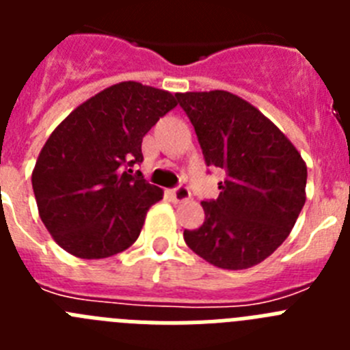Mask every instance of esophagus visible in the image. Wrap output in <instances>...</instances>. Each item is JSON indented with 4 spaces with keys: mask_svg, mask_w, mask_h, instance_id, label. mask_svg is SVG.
<instances>
[{
    "mask_svg": "<svg viewBox=\"0 0 350 350\" xmlns=\"http://www.w3.org/2000/svg\"><path fill=\"white\" fill-rule=\"evenodd\" d=\"M170 196H172V200L175 203H184L191 198V191L185 185H178L173 191H170Z\"/></svg>",
    "mask_w": 350,
    "mask_h": 350,
    "instance_id": "obj_1",
    "label": "esophagus"
}]
</instances>
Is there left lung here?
Segmentation results:
<instances>
[{
  "instance_id": "left-lung-1",
  "label": "left lung",
  "mask_w": 350,
  "mask_h": 350,
  "mask_svg": "<svg viewBox=\"0 0 350 350\" xmlns=\"http://www.w3.org/2000/svg\"><path fill=\"white\" fill-rule=\"evenodd\" d=\"M206 166L224 170L205 221L185 230L193 252L224 270L265 261L289 237L307 194V165L289 138L254 105L228 91L178 92Z\"/></svg>"
}]
</instances>
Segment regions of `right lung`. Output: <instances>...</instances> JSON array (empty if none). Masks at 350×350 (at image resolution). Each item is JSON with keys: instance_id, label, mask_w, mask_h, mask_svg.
<instances>
[{"instance_id": "add662e5", "label": "right lung", "mask_w": 350, "mask_h": 350, "mask_svg": "<svg viewBox=\"0 0 350 350\" xmlns=\"http://www.w3.org/2000/svg\"><path fill=\"white\" fill-rule=\"evenodd\" d=\"M177 105V94L129 80L83 101L52 131L31 182L40 219L61 249L103 259L137 242L163 189L131 168L144 161L148 129Z\"/></svg>"}]
</instances>
